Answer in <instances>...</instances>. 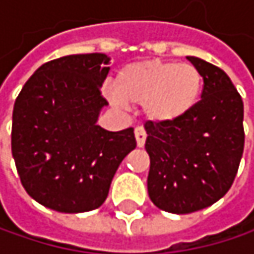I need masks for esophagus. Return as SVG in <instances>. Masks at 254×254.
Returning a JSON list of instances; mask_svg holds the SVG:
<instances>
[{"mask_svg": "<svg viewBox=\"0 0 254 254\" xmlns=\"http://www.w3.org/2000/svg\"><path fill=\"white\" fill-rule=\"evenodd\" d=\"M145 138H147L145 130H144L141 127H135V139H136V145H138V147H144V144H145Z\"/></svg>", "mask_w": 254, "mask_h": 254, "instance_id": "obj_1", "label": "esophagus"}]
</instances>
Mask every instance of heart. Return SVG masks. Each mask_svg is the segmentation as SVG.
Instances as JSON below:
<instances>
[{"instance_id": "heart-1", "label": "heart", "mask_w": 254, "mask_h": 254, "mask_svg": "<svg viewBox=\"0 0 254 254\" xmlns=\"http://www.w3.org/2000/svg\"><path fill=\"white\" fill-rule=\"evenodd\" d=\"M203 88V73L194 64L147 59L125 64L107 97L118 106H141L151 124L171 125L197 107Z\"/></svg>"}]
</instances>
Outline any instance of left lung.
Segmentation results:
<instances>
[{"label":"left lung","instance_id":"left-lung-1","mask_svg":"<svg viewBox=\"0 0 254 254\" xmlns=\"http://www.w3.org/2000/svg\"><path fill=\"white\" fill-rule=\"evenodd\" d=\"M187 59L204 77L201 100L182 121L145 124L151 201L169 213L212 206L231 188L244 150V106L229 76L194 56Z\"/></svg>","mask_w":254,"mask_h":254}]
</instances>
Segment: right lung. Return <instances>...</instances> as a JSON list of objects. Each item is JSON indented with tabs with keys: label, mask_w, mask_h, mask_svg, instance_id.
I'll use <instances>...</instances> for the list:
<instances>
[{
	"label": "right lung",
	"mask_w": 254,
	"mask_h": 254,
	"mask_svg": "<svg viewBox=\"0 0 254 254\" xmlns=\"http://www.w3.org/2000/svg\"><path fill=\"white\" fill-rule=\"evenodd\" d=\"M101 53L72 54L42 64L13 109L11 153L26 192L62 213H82L107 198L119 165L136 145L133 129L100 125L107 106L100 88L110 70Z\"/></svg>",
	"instance_id": "add662e5"
}]
</instances>
